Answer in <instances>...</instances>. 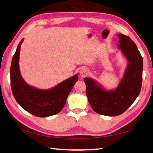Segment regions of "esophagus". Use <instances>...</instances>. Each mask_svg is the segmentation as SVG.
<instances>
[{
    "label": "esophagus",
    "mask_w": 153,
    "mask_h": 153,
    "mask_svg": "<svg viewBox=\"0 0 153 153\" xmlns=\"http://www.w3.org/2000/svg\"><path fill=\"white\" fill-rule=\"evenodd\" d=\"M79 73L80 74V76L82 77L85 76L86 75V74H87V70L84 67L80 68L79 69Z\"/></svg>",
    "instance_id": "34e87169"
}]
</instances>
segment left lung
Returning <instances> with one entry per match:
<instances>
[{
    "label": "left lung",
    "mask_w": 153,
    "mask_h": 153,
    "mask_svg": "<svg viewBox=\"0 0 153 153\" xmlns=\"http://www.w3.org/2000/svg\"><path fill=\"white\" fill-rule=\"evenodd\" d=\"M117 36V48L127 61L117 86L107 90L91 78L84 79L90 106L96 113L108 116H119L126 111L138 97L142 85L143 61L137 47L130 37L121 33Z\"/></svg>",
    "instance_id": "obj_1"
}]
</instances>
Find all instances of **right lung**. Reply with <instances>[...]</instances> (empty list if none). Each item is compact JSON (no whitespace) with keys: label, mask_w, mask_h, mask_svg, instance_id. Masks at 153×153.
Listing matches in <instances>:
<instances>
[{"label":"right lung","mask_w":153,"mask_h":153,"mask_svg":"<svg viewBox=\"0 0 153 153\" xmlns=\"http://www.w3.org/2000/svg\"><path fill=\"white\" fill-rule=\"evenodd\" d=\"M23 41L24 38L18 44L12 59L10 84L12 94L18 104L34 116L46 117L57 114L66 104L68 94L79 79L78 74L49 89H39L29 85L22 76L19 67L20 48Z\"/></svg>","instance_id":"1"}]
</instances>
